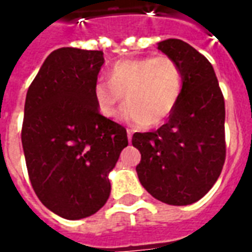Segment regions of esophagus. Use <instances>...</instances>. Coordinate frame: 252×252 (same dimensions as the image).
<instances>
[{"label": "esophagus", "instance_id": "34e87169", "mask_svg": "<svg viewBox=\"0 0 252 252\" xmlns=\"http://www.w3.org/2000/svg\"><path fill=\"white\" fill-rule=\"evenodd\" d=\"M126 133H128V140L131 142V140H132V131H131V129H126Z\"/></svg>", "mask_w": 252, "mask_h": 252}]
</instances>
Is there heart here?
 I'll return each mask as SVG.
<instances>
[{"label":"heart","mask_w":252,"mask_h":252,"mask_svg":"<svg viewBox=\"0 0 252 252\" xmlns=\"http://www.w3.org/2000/svg\"><path fill=\"white\" fill-rule=\"evenodd\" d=\"M184 86L178 63L167 55L123 59L108 71V82L94 85L99 113L115 117L124 102L123 119L132 126H158L178 105Z\"/></svg>","instance_id":"b5f03b06"}]
</instances>
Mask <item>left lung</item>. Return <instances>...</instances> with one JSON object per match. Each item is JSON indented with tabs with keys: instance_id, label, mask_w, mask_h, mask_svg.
I'll return each instance as SVG.
<instances>
[{
	"instance_id": "1",
	"label": "left lung",
	"mask_w": 252,
	"mask_h": 252,
	"mask_svg": "<svg viewBox=\"0 0 252 252\" xmlns=\"http://www.w3.org/2000/svg\"><path fill=\"white\" fill-rule=\"evenodd\" d=\"M158 50L178 63L184 86L166 124L133 133L132 146L142 154L136 173L157 200L190 205L212 189L224 166V97L209 61L190 44L167 39Z\"/></svg>"
}]
</instances>
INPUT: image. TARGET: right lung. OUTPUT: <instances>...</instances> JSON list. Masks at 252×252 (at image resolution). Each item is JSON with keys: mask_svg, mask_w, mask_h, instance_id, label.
I'll return each instance as SVG.
<instances>
[{"mask_svg": "<svg viewBox=\"0 0 252 252\" xmlns=\"http://www.w3.org/2000/svg\"><path fill=\"white\" fill-rule=\"evenodd\" d=\"M102 64V51L55 50L25 98L21 142L31 184L43 205L67 220L105 205L108 175L128 146L126 128L101 115L94 101Z\"/></svg>", "mask_w": 252, "mask_h": 252, "instance_id": "add662e5", "label": "right lung"}]
</instances>
